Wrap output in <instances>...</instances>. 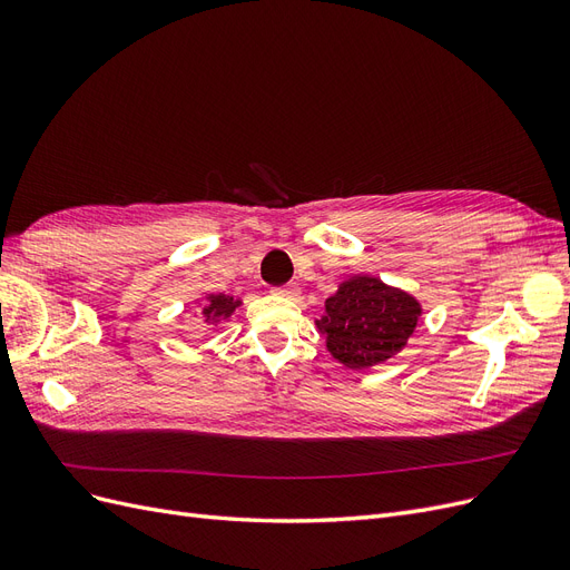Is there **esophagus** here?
Listing matches in <instances>:
<instances>
[{"mask_svg":"<svg viewBox=\"0 0 570 570\" xmlns=\"http://www.w3.org/2000/svg\"><path fill=\"white\" fill-rule=\"evenodd\" d=\"M299 287L297 285H283V287H273V295L278 297H287V299H295L297 297Z\"/></svg>","mask_w":570,"mask_h":570,"instance_id":"1","label":"esophagus"}]
</instances>
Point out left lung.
Segmentation results:
<instances>
[{
	"instance_id": "obj_1",
	"label": "left lung",
	"mask_w": 570,
	"mask_h": 570,
	"mask_svg": "<svg viewBox=\"0 0 570 570\" xmlns=\"http://www.w3.org/2000/svg\"><path fill=\"white\" fill-rule=\"evenodd\" d=\"M419 314V302L406 292L358 275L325 299V316L316 325L344 366L368 368L404 347Z\"/></svg>"
}]
</instances>
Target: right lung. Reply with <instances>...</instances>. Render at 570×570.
Instances as JSON below:
<instances>
[{
    "mask_svg": "<svg viewBox=\"0 0 570 570\" xmlns=\"http://www.w3.org/2000/svg\"><path fill=\"white\" fill-rule=\"evenodd\" d=\"M239 302H235L233 297H226V295H214L209 302L204 304V308H202V314H204V318L206 321H214V318H228L233 312H235V306H237ZM197 316H199V312H197Z\"/></svg>",
    "mask_w": 570,
    "mask_h": 570,
    "instance_id": "1",
    "label": "right lung"
}]
</instances>
